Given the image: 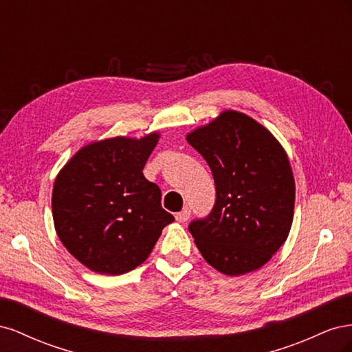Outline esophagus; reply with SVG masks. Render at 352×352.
<instances>
[{
	"label": "esophagus",
	"instance_id": "34e87169",
	"mask_svg": "<svg viewBox=\"0 0 352 352\" xmlns=\"http://www.w3.org/2000/svg\"><path fill=\"white\" fill-rule=\"evenodd\" d=\"M190 217V210L186 207V208H184L182 211L180 212H177L176 214V220L177 221H180V223H185V221H188V219Z\"/></svg>",
	"mask_w": 352,
	"mask_h": 352
}]
</instances>
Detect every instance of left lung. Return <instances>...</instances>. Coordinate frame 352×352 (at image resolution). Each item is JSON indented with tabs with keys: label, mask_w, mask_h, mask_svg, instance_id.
I'll return each mask as SVG.
<instances>
[{
	"label": "left lung",
	"mask_w": 352,
	"mask_h": 352,
	"mask_svg": "<svg viewBox=\"0 0 352 352\" xmlns=\"http://www.w3.org/2000/svg\"><path fill=\"white\" fill-rule=\"evenodd\" d=\"M216 184V204L189 232L204 260L226 276L267 263L294 219L295 180L280 142L252 117L225 110L186 135Z\"/></svg>",
	"instance_id": "obj_1"
}]
</instances>
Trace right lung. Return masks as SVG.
Listing matches in <instances>:
<instances>
[{
    "mask_svg": "<svg viewBox=\"0 0 352 352\" xmlns=\"http://www.w3.org/2000/svg\"><path fill=\"white\" fill-rule=\"evenodd\" d=\"M116 136L82 146L60 170L52 188V219L60 241L85 267L123 274L142 264L175 217L162 207V190L142 170L158 142Z\"/></svg>",
    "mask_w": 352,
    "mask_h": 352,
    "instance_id": "1",
    "label": "right lung"
}]
</instances>
